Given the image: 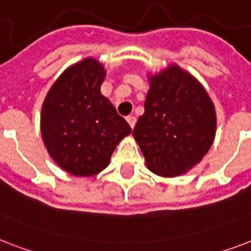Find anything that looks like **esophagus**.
<instances>
[{
    "instance_id": "1",
    "label": "esophagus",
    "mask_w": 251,
    "mask_h": 251,
    "mask_svg": "<svg viewBox=\"0 0 251 251\" xmlns=\"http://www.w3.org/2000/svg\"><path fill=\"white\" fill-rule=\"evenodd\" d=\"M126 121L129 122V125L131 126V127H134V126H135V122H136L135 116H127V117H126Z\"/></svg>"
}]
</instances>
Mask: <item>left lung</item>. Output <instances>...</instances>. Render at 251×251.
Segmentation results:
<instances>
[{"label": "left lung", "instance_id": "1", "mask_svg": "<svg viewBox=\"0 0 251 251\" xmlns=\"http://www.w3.org/2000/svg\"><path fill=\"white\" fill-rule=\"evenodd\" d=\"M215 109L201 85L176 66L151 77L132 135L151 172L178 176L202 160L215 136Z\"/></svg>", "mask_w": 251, "mask_h": 251}]
</instances>
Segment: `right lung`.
I'll use <instances>...</instances> for the list:
<instances>
[{"mask_svg": "<svg viewBox=\"0 0 251 251\" xmlns=\"http://www.w3.org/2000/svg\"><path fill=\"white\" fill-rule=\"evenodd\" d=\"M104 68L95 59L69 67L42 105L41 132L52 160L76 176L107 168L111 154L131 127L100 93Z\"/></svg>", "mask_w": 251, "mask_h": 251, "instance_id": "obj_1", "label": "right lung"}]
</instances>
